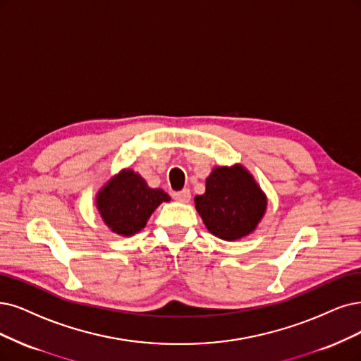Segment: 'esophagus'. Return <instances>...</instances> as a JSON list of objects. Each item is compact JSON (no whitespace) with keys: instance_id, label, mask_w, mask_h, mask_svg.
<instances>
[{"instance_id":"1","label":"esophagus","mask_w":361,"mask_h":361,"mask_svg":"<svg viewBox=\"0 0 361 361\" xmlns=\"http://www.w3.org/2000/svg\"><path fill=\"white\" fill-rule=\"evenodd\" d=\"M173 197H176L177 201H180V202H183V204H188V202H190L192 193H190L189 189H183L181 192H176V193H173Z\"/></svg>"}]
</instances>
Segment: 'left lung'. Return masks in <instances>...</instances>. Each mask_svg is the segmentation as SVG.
Returning <instances> with one entry per match:
<instances>
[{"label":"left lung","instance_id":"8db88e82","mask_svg":"<svg viewBox=\"0 0 361 361\" xmlns=\"http://www.w3.org/2000/svg\"><path fill=\"white\" fill-rule=\"evenodd\" d=\"M266 205V195L243 165L212 169L205 193L195 197L207 229L224 241H236L255 232Z\"/></svg>","mask_w":361,"mask_h":361}]
</instances>
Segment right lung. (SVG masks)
I'll list each match as a JSON object with an SVG mask.
<instances>
[{
	"label": "right lung",
	"mask_w": 361,
	"mask_h": 361,
	"mask_svg": "<svg viewBox=\"0 0 361 361\" xmlns=\"http://www.w3.org/2000/svg\"><path fill=\"white\" fill-rule=\"evenodd\" d=\"M168 201L162 189L149 188L140 173L123 169L98 192L97 208L111 232L130 236L144 229L153 211Z\"/></svg>",
	"instance_id": "add662e5"
}]
</instances>
